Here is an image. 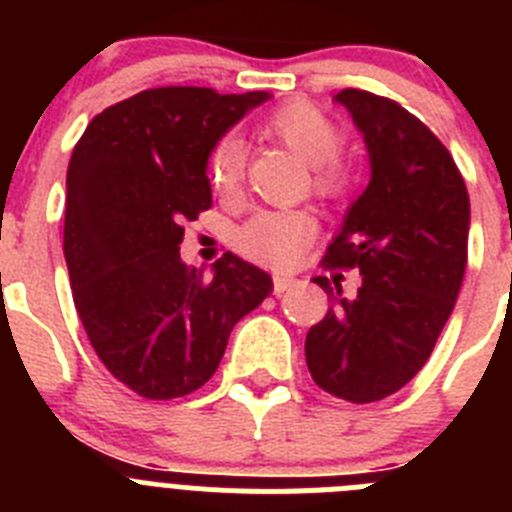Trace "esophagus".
<instances>
[{
    "instance_id": "esophagus-1",
    "label": "esophagus",
    "mask_w": 512,
    "mask_h": 512,
    "mask_svg": "<svg viewBox=\"0 0 512 512\" xmlns=\"http://www.w3.org/2000/svg\"><path fill=\"white\" fill-rule=\"evenodd\" d=\"M295 287V279L292 277H284V274H279V277H274V295H284L287 289Z\"/></svg>"
}]
</instances>
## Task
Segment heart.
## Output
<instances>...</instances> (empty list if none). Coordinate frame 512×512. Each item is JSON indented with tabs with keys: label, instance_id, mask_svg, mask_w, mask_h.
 Masks as SVG:
<instances>
[{
	"label": "heart",
	"instance_id": "obj_1",
	"mask_svg": "<svg viewBox=\"0 0 512 512\" xmlns=\"http://www.w3.org/2000/svg\"><path fill=\"white\" fill-rule=\"evenodd\" d=\"M261 133L282 143L305 161L310 171V192L325 202L343 200L354 187V166L341 156L343 130L320 107L310 102H287L261 120ZM246 176V151L235 135H225L210 148L207 179L223 200L241 192ZM315 220L305 210H264L243 223L235 233V248L259 264L284 266L312 241Z\"/></svg>",
	"mask_w": 512,
	"mask_h": 512
}]
</instances>
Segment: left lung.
<instances>
[{"instance_id":"1","label":"left lung","mask_w":512,"mask_h":512,"mask_svg":"<svg viewBox=\"0 0 512 512\" xmlns=\"http://www.w3.org/2000/svg\"><path fill=\"white\" fill-rule=\"evenodd\" d=\"M364 133L372 179L323 256L325 269H359L346 300L307 330L305 359L328 395L366 405L402 390L431 356L454 310L469 243V194L441 140L395 99L336 94Z\"/></svg>"}]
</instances>
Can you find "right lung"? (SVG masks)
I'll return each instance as SVG.
<instances>
[{
	"label": "right lung",
	"instance_id": "right-lung-1",
	"mask_svg": "<svg viewBox=\"0 0 512 512\" xmlns=\"http://www.w3.org/2000/svg\"><path fill=\"white\" fill-rule=\"evenodd\" d=\"M269 92L158 87L99 112L66 174L63 256L81 325L107 372L146 400L200 390L271 277L225 253L205 279L179 256L212 207L207 156Z\"/></svg>",
	"mask_w": 512,
	"mask_h": 512
}]
</instances>
